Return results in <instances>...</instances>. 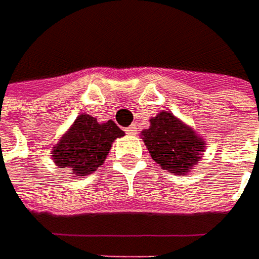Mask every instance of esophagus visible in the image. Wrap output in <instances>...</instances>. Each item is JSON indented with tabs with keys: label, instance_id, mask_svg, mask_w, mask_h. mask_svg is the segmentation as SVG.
<instances>
[{
	"label": "esophagus",
	"instance_id": "1",
	"mask_svg": "<svg viewBox=\"0 0 259 259\" xmlns=\"http://www.w3.org/2000/svg\"><path fill=\"white\" fill-rule=\"evenodd\" d=\"M125 131H126V134H128V135H134L135 131H137V126H135L134 124L130 125V126H128V128H126Z\"/></svg>",
	"mask_w": 259,
	"mask_h": 259
}]
</instances>
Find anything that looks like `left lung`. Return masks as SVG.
<instances>
[{"instance_id":"obj_1","label":"left lung","mask_w":259,"mask_h":259,"mask_svg":"<svg viewBox=\"0 0 259 259\" xmlns=\"http://www.w3.org/2000/svg\"><path fill=\"white\" fill-rule=\"evenodd\" d=\"M143 141L157 164L174 174H187L202 158L206 143L189 125L163 111L150 119Z\"/></svg>"}]
</instances>
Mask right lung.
Returning a JSON list of instances; mask_svg holds the SVG:
<instances>
[{
    "mask_svg": "<svg viewBox=\"0 0 259 259\" xmlns=\"http://www.w3.org/2000/svg\"><path fill=\"white\" fill-rule=\"evenodd\" d=\"M124 134L114 121L101 124L92 115H79L53 147V161L60 168H69L73 176L94 173L104 164L112 143Z\"/></svg>",
    "mask_w": 259,
    "mask_h": 259,
    "instance_id": "1",
    "label": "right lung"
}]
</instances>
